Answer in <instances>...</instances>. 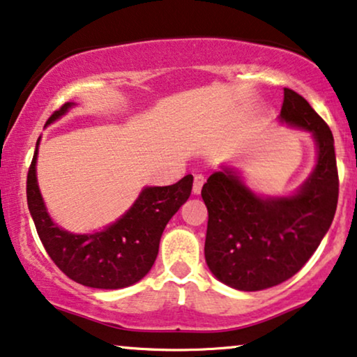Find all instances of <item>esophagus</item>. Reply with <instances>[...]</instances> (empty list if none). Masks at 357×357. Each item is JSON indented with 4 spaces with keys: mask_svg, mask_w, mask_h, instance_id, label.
Instances as JSON below:
<instances>
[{
    "mask_svg": "<svg viewBox=\"0 0 357 357\" xmlns=\"http://www.w3.org/2000/svg\"><path fill=\"white\" fill-rule=\"evenodd\" d=\"M204 183H206V178H204L202 174H196V176H194L192 192H194V194H201V189H202V186H204Z\"/></svg>",
    "mask_w": 357,
    "mask_h": 357,
    "instance_id": "obj_1",
    "label": "esophagus"
}]
</instances>
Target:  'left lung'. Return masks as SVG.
<instances>
[{
	"instance_id": "1",
	"label": "left lung",
	"mask_w": 357,
	"mask_h": 357,
	"mask_svg": "<svg viewBox=\"0 0 357 357\" xmlns=\"http://www.w3.org/2000/svg\"><path fill=\"white\" fill-rule=\"evenodd\" d=\"M281 119L312 132L318 146L315 169L296 196L261 199L230 169L213 173L201 192L208 212L207 266L218 281L238 291H263L297 274L315 253L338 204L330 127L289 88H284Z\"/></svg>"
}]
</instances>
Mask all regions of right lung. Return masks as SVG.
<instances>
[{
	"mask_svg": "<svg viewBox=\"0 0 357 357\" xmlns=\"http://www.w3.org/2000/svg\"><path fill=\"white\" fill-rule=\"evenodd\" d=\"M73 104L65 102L52 114L54 122ZM39 145V140H37ZM36 160L27 173V206L47 255L71 281L94 289H122L139 282L153 266L166 223L188 201L192 174L165 188H145L134 206L106 230L73 235L52 222L36 178Z\"/></svg>",
	"mask_w": 357,
	"mask_h": 357,
	"instance_id": "obj_1",
	"label": "right lung"
}]
</instances>
